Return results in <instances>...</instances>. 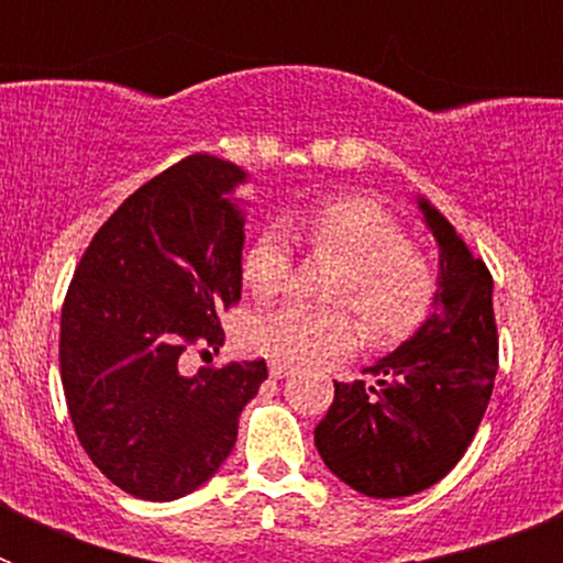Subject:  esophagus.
Returning <instances> with one entry per match:
<instances>
[{
    "instance_id": "34e87169",
    "label": "esophagus",
    "mask_w": 563,
    "mask_h": 563,
    "mask_svg": "<svg viewBox=\"0 0 563 563\" xmlns=\"http://www.w3.org/2000/svg\"><path fill=\"white\" fill-rule=\"evenodd\" d=\"M285 375H290V366H287V363L273 361L271 363V377H285Z\"/></svg>"
}]
</instances>
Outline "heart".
I'll list each match as a JSON object with an SVG mask.
<instances>
[{"instance_id":"b5f03b06","label":"heart","mask_w":563,"mask_h":563,"mask_svg":"<svg viewBox=\"0 0 563 563\" xmlns=\"http://www.w3.org/2000/svg\"><path fill=\"white\" fill-rule=\"evenodd\" d=\"M287 228L305 233L321 253L341 258L343 273L330 301L350 307L366 321L377 343L409 335L429 316L437 276L422 253L389 211L372 200H335L307 213L287 217ZM285 225H267L251 239L242 276L258 298H271L290 285L292 242ZM363 327L346 310L318 312L301 305H278L256 312L242 327V343L253 355L278 363H310L357 350Z\"/></svg>"}]
</instances>
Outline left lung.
Wrapping results in <instances>:
<instances>
[{"mask_svg": "<svg viewBox=\"0 0 563 563\" xmlns=\"http://www.w3.org/2000/svg\"><path fill=\"white\" fill-rule=\"evenodd\" d=\"M417 211L440 251L429 318L366 369L375 380L335 383L316 426L324 465L372 499L420 494L449 474L479 429L499 369L494 278L426 197Z\"/></svg>", "mask_w": 563, "mask_h": 563, "instance_id": "obj_1", "label": "left lung"}]
</instances>
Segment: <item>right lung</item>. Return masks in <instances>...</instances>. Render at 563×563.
I'll use <instances>...</instances> for the list:
<instances>
[{
  "label": "right lung",
  "instance_id": "add662e5",
  "mask_svg": "<svg viewBox=\"0 0 563 563\" xmlns=\"http://www.w3.org/2000/svg\"><path fill=\"white\" fill-rule=\"evenodd\" d=\"M236 163L191 154L141 186L89 242L62 307L64 397L84 451L112 485L172 501L206 485L267 380L265 361L183 372L220 350L217 312L242 296L245 200Z\"/></svg>",
  "mask_w": 563,
  "mask_h": 563
}]
</instances>
